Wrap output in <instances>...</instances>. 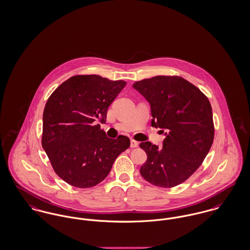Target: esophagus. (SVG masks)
I'll return each instance as SVG.
<instances>
[{
    "mask_svg": "<svg viewBox=\"0 0 250 250\" xmlns=\"http://www.w3.org/2000/svg\"><path fill=\"white\" fill-rule=\"evenodd\" d=\"M138 146H139V143H138L137 141H135L133 139L130 140V146H131V147L134 148V147H137Z\"/></svg>",
    "mask_w": 250,
    "mask_h": 250,
    "instance_id": "esophagus-1",
    "label": "esophagus"
}]
</instances>
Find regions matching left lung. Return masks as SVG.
<instances>
[{
  "label": "left lung",
  "mask_w": 250,
  "mask_h": 250,
  "mask_svg": "<svg viewBox=\"0 0 250 250\" xmlns=\"http://www.w3.org/2000/svg\"><path fill=\"white\" fill-rule=\"evenodd\" d=\"M132 86L150 104L151 125L166 136L162 149L150 142L140 144L147 155L140 173L156 187H176L199 168L211 147V104L198 87L178 76L145 79Z\"/></svg>",
  "instance_id": "8db88e82"
}]
</instances>
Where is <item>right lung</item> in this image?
<instances>
[{"instance_id": "obj_1", "label": "right lung", "mask_w": 250, "mask_h": 250, "mask_svg": "<svg viewBox=\"0 0 250 250\" xmlns=\"http://www.w3.org/2000/svg\"><path fill=\"white\" fill-rule=\"evenodd\" d=\"M125 81L77 75L63 82L48 98L42 114V146L58 176L87 188L104 181L116 158L130 146L129 138H108L96 125L125 86Z\"/></svg>"}]
</instances>
